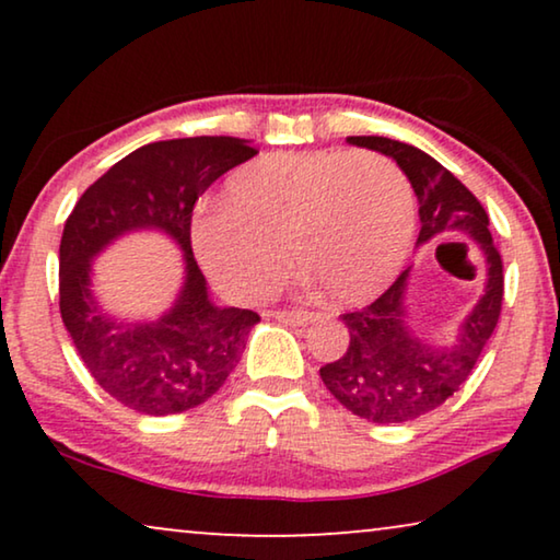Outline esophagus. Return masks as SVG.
<instances>
[{"label":"esophagus","mask_w":560,"mask_h":560,"mask_svg":"<svg viewBox=\"0 0 560 560\" xmlns=\"http://www.w3.org/2000/svg\"><path fill=\"white\" fill-rule=\"evenodd\" d=\"M313 316H316V313H311V311H278V313H272V318L280 320V324H285V326H305L308 320H313Z\"/></svg>","instance_id":"esophagus-1"}]
</instances>
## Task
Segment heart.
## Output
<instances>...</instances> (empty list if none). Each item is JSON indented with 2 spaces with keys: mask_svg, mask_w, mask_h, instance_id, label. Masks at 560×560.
Returning <instances> with one entry per match:
<instances>
[{
  "mask_svg": "<svg viewBox=\"0 0 560 560\" xmlns=\"http://www.w3.org/2000/svg\"><path fill=\"white\" fill-rule=\"evenodd\" d=\"M416 209L393 160L372 152H275L229 178L226 201L194 221V249L234 298L278 285L285 247L336 303H362L397 278Z\"/></svg>",
  "mask_w": 560,
  "mask_h": 560,
  "instance_id": "heart-1",
  "label": "heart"
}]
</instances>
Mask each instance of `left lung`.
<instances>
[{
    "label": "left lung",
    "mask_w": 560,
    "mask_h": 560,
    "mask_svg": "<svg viewBox=\"0 0 560 560\" xmlns=\"http://www.w3.org/2000/svg\"><path fill=\"white\" fill-rule=\"evenodd\" d=\"M349 144L393 158L418 196L420 234L416 247L446 234H466L485 255L487 280L477 305L458 326L456 339L433 347L410 326L408 267L377 301L343 313L347 354L320 366V380L343 408L372 423H408L441 408L469 377L502 311V257L489 234L477 196L439 160L389 137H347Z\"/></svg>",
    "instance_id": "1"
}]
</instances>
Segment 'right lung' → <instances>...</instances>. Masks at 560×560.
Masks as SVG:
<instances>
[{"label": "right lung", "mask_w": 560, "mask_h": 560, "mask_svg": "<svg viewBox=\"0 0 560 560\" xmlns=\"http://www.w3.org/2000/svg\"><path fill=\"white\" fill-rule=\"evenodd\" d=\"M257 150L240 137L152 142L112 165L73 206L60 236V316L102 389L142 416L186 412L219 393L259 316L219 308L190 249L198 196ZM160 231L184 252V285L152 322H127L95 301L93 259L121 235Z\"/></svg>", "instance_id": "obj_1"}]
</instances>
